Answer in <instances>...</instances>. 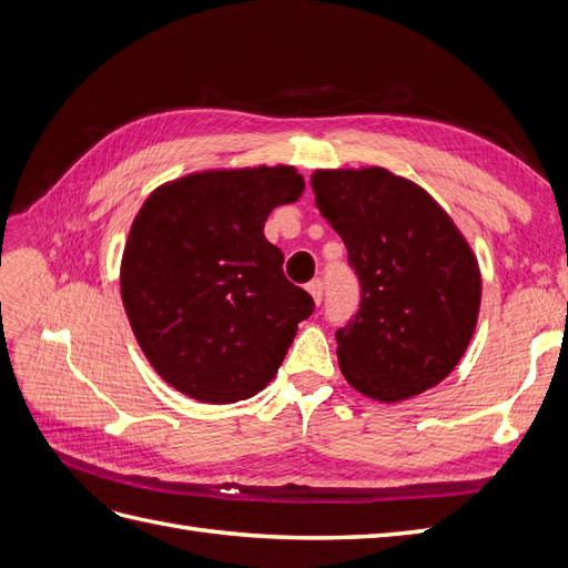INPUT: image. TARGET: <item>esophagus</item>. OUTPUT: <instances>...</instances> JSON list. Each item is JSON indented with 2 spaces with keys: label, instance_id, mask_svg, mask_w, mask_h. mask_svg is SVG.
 Segmentation results:
<instances>
[{
  "label": "esophagus",
  "instance_id": "1",
  "mask_svg": "<svg viewBox=\"0 0 568 568\" xmlns=\"http://www.w3.org/2000/svg\"><path fill=\"white\" fill-rule=\"evenodd\" d=\"M307 291H311V296L315 298V303H322V296H324V282L320 277L307 282Z\"/></svg>",
  "mask_w": 568,
  "mask_h": 568
}]
</instances>
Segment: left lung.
I'll return each instance as SVG.
<instances>
[{
    "instance_id": "8db88e82",
    "label": "left lung",
    "mask_w": 568,
    "mask_h": 568,
    "mask_svg": "<svg viewBox=\"0 0 568 568\" xmlns=\"http://www.w3.org/2000/svg\"><path fill=\"white\" fill-rule=\"evenodd\" d=\"M313 192L359 282L357 313L336 329L346 382L384 403L436 386L478 317L469 244L422 186L384 168L317 170Z\"/></svg>"
}]
</instances>
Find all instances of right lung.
Wrapping results in <instances>:
<instances>
[{"mask_svg": "<svg viewBox=\"0 0 568 568\" xmlns=\"http://www.w3.org/2000/svg\"><path fill=\"white\" fill-rule=\"evenodd\" d=\"M294 168L196 173L159 186L134 217L120 267L125 313L151 367L201 403L246 400L277 374L315 311L284 277L265 220L294 203Z\"/></svg>", "mask_w": 568, "mask_h": 568, "instance_id": "right-lung-1", "label": "right lung"}]
</instances>
